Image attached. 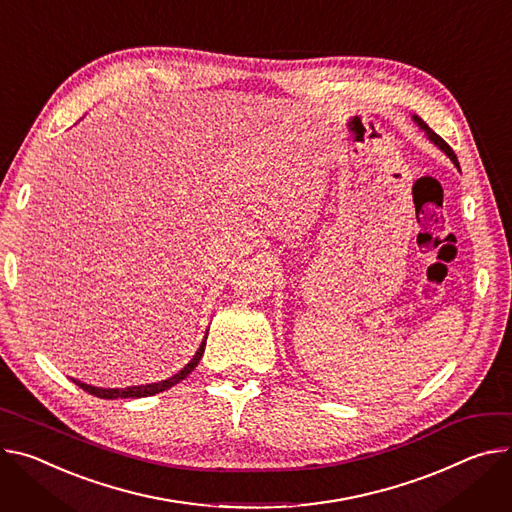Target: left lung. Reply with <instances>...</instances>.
I'll return each instance as SVG.
<instances>
[{
  "label": "left lung",
  "instance_id": "obj_1",
  "mask_svg": "<svg viewBox=\"0 0 512 512\" xmlns=\"http://www.w3.org/2000/svg\"><path fill=\"white\" fill-rule=\"evenodd\" d=\"M412 120L416 122V126H418V128H421V130L427 134L429 141H431L435 147H439V149H441V151H443V153H445V155L451 159V163H453V165L459 169V161H457V157H455L453 149H451V147H449V145L443 141V138H441L439 134H435V132H433V130H431V128H429V126H427V124H425L421 118H418V116H412Z\"/></svg>",
  "mask_w": 512,
  "mask_h": 512
}]
</instances>
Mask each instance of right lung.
<instances>
[{"mask_svg":"<svg viewBox=\"0 0 512 512\" xmlns=\"http://www.w3.org/2000/svg\"><path fill=\"white\" fill-rule=\"evenodd\" d=\"M206 339H208V331H206V337L202 339V345L200 349L196 351V355L188 361V365H183L175 376L167 378V380H161V382H155V384H141V386H128V388H98V386H91V384H85V382H79V380H73L79 388H83L85 392L94 394L98 398H104V400H114V398H143V396H153V394H159V392H165L169 388H173L175 384H179L181 380L188 378L194 367L200 363L202 355H204V349H206Z\"/></svg>","mask_w":512,"mask_h":512,"instance_id":"add662e5","label":"right lung"}]
</instances>
